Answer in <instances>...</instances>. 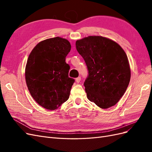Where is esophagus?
Masks as SVG:
<instances>
[{
    "label": "esophagus",
    "mask_w": 152,
    "mask_h": 152,
    "mask_svg": "<svg viewBox=\"0 0 152 152\" xmlns=\"http://www.w3.org/2000/svg\"><path fill=\"white\" fill-rule=\"evenodd\" d=\"M80 80H81V77H79L76 78L75 81L77 82V83H79V82H80Z\"/></svg>",
    "instance_id": "34e87169"
}]
</instances>
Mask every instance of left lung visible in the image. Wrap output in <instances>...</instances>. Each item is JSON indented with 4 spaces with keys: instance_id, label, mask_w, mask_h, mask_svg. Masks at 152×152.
Listing matches in <instances>:
<instances>
[{
    "instance_id": "obj_1",
    "label": "left lung",
    "mask_w": 152,
    "mask_h": 152,
    "mask_svg": "<svg viewBox=\"0 0 152 152\" xmlns=\"http://www.w3.org/2000/svg\"><path fill=\"white\" fill-rule=\"evenodd\" d=\"M75 45L88 70L84 84L87 98L102 108L114 106L130 82L126 53L117 42L102 36H89L77 40Z\"/></svg>"
}]
</instances>
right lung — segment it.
<instances>
[{
	"instance_id": "add662e5",
	"label": "right lung",
	"mask_w": 152,
	"mask_h": 152,
	"mask_svg": "<svg viewBox=\"0 0 152 152\" xmlns=\"http://www.w3.org/2000/svg\"><path fill=\"white\" fill-rule=\"evenodd\" d=\"M69 41L59 37L41 41L31 50L25 68L30 93L41 107L58 108L68 100L75 80L68 77L65 62L70 51Z\"/></svg>"
}]
</instances>
